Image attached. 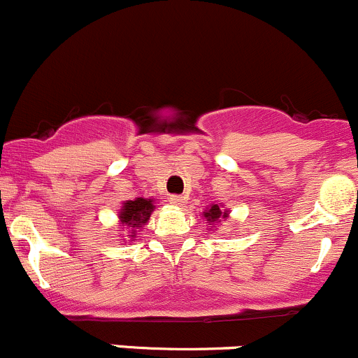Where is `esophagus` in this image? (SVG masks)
Segmentation results:
<instances>
[{"instance_id":"1","label":"esophagus","mask_w":358,"mask_h":358,"mask_svg":"<svg viewBox=\"0 0 358 358\" xmlns=\"http://www.w3.org/2000/svg\"><path fill=\"white\" fill-rule=\"evenodd\" d=\"M169 201H171V204H174V206H182V204H184V201H186V199H184L182 196L172 194L171 198H169Z\"/></svg>"}]
</instances>
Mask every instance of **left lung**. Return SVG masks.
I'll use <instances>...</instances> for the list:
<instances>
[{"instance_id":"1","label":"left lung","mask_w":358,"mask_h":358,"mask_svg":"<svg viewBox=\"0 0 358 358\" xmlns=\"http://www.w3.org/2000/svg\"><path fill=\"white\" fill-rule=\"evenodd\" d=\"M228 216H230V211L228 210H223V204L222 203H213L210 204V206H206V210L203 211V218L204 222H206L208 224H211L213 227V231L216 230L215 224H218L222 220H227ZM211 230V228H210Z\"/></svg>"}]
</instances>
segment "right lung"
<instances>
[{
  "label": "right lung",
  "mask_w": 358,
  "mask_h": 358,
  "mask_svg": "<svg viewBox=\"0 0 358 358\" xmlns=\"http://www.w3.org/2000/svg\"><path fill=\"white\" fill-rule=\"evenodd\" d=\"M155 210V199L154 198H135V199H128L125 203H122V208L118 211V223L122 230L120 231H127L128 235H123L120 238L127 240L130 238V242H134L136 230H142V227L145 223H148L150 220L152 211ZM127 238L125 239L124 236Z\"/></svg>",
  "instance_id": "1"
}]
</instances>
